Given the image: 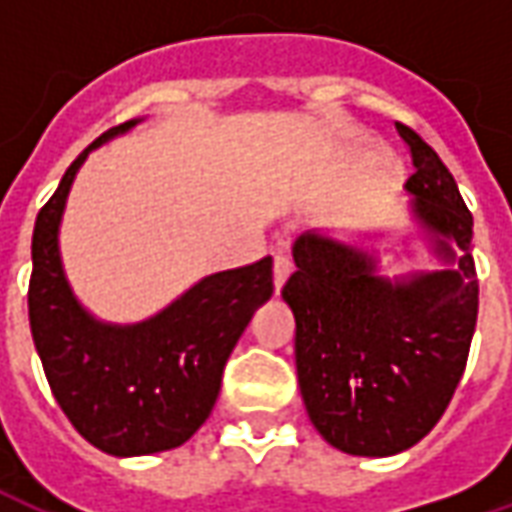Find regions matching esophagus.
Masks as SVG:
<instances>
[{"label": "esophagus", "mask_w": 512, "mask_h": 512, "mask_svg": "<svg viewBox=\"0 0 512 512\" xmlns=\"http://www.w3.org/2000/svg\"><path fill=\"white\" fill-rule=\"evenodd\" d=\"M290 271H293V260L288 255H277L274 257V288H282L285 285V279L290 277Z\"/></svg>", "instance_id": "1"}]
</instances>
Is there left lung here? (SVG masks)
Wrapping results in <instances>:
<instances>
[{
  "label": "left lung",
  "instance_id": "8db88e82",
  "mask_svg": "<svg viewBox=\"0 0 512 512\" xmlns=\"http://www.w3.org/2000/svg\"><path fill=\"white\" fill-rule=\"evenodd\" d=\"M397 134L414 164V216L455 266L392 282L365 249L304 233L282 288L312 425L332 447L367 458L408 450L439 422L466 370L480 304L472 211L439 153L403 123Z\"/></svg>",
  "mask_w": 512,
  "mask_h": 512
}]
</instances>
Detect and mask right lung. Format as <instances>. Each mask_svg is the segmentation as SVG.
I'll return each mask as SVG.
<instances>
[{
	"mask_svg": "<svg viewBox=\"0 0 512 512\" xmlns=\"http://www.w3.org/2000/svg\"><path fill=\"white\" fill-rule=\"evenodd\" d=\"M136 123L98 136L40 208L27 296L32 340L65 417L93 447L120 458L172 450L197 433L238 337L274 293V263L263 257L205 277L134 326L95 321L76 301L57 244L68 191L87 153Z\"/></svg>",
	"mask_w": 512,
	"mask_h": 512,
	"instance_id": "add662e5",
	"label": "right lung"
}]
</instances>
